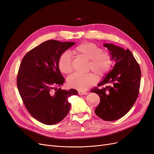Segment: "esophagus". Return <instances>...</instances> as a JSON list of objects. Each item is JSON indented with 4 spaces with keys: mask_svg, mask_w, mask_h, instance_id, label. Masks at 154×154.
<instances>
[{
    "mask_svg": "<svg viewBox=\"0 0 154 154\" xmlns=\"http://www.w3.org/2000/svg\"><path fill=\"white\" fill-rule=\"evenodd\" d=\"M79 95H87L88 94V92H83V91H79L78 92Z\"/></svg>",
    "mask_w": 154,
    "mask_h": 154,
    "instance_id": "1",
    "label": "esophagus"
}]
</instances>
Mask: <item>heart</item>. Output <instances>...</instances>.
<instances>
[{
  "instance_id": "heart-1",
  "label": "heart",
  "mask_w": 154,
  "mask_h": 154,
  "mask_svg": "<svg viewBox=\"0 0 154 154\" xmlns=\"http://www.w3.org/2000/svg\"><path fill=\"white\" fill-rule=\"evenodd\" d=\"M74 52L82 55L89 60L88 70H91L99 77L106 75L110 70L112 59L111 55L102 52V49L97 45L91 42H83L77 45ZM59 70L63 74H70L73 70L72 57L69 52H64L59 57L58 60ZM97 80L96 76L88 73L81 74L79 73L71 75L67 79L68 85L79 91H85L93 85Z\"/></svg>"
}]
</instances>
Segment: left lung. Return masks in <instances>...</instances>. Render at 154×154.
<instances>
[{"instance_id": "8db88e82", "label": "left lung", "mask_w": 154, "mask_h": 154, "mask_svg": "<svg viewBox=\"0 0 154 154\" xmlns=\"http://www.w3.org/2000/svg\"><path fill=\"white\" fill-rule=\"evenodd\" d=\"M106 47L114 66L103 77L91 92L98 94L100 101L95 110V114L106 121H114L124 117L131 109L138 96L141 71L138 63L128 49L106 43Z\"/></svg>"}]
</instances>
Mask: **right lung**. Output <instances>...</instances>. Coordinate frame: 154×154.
<instances>
[{"mask_svg": "<svg viewBox=\"0 0 154 154\" xmlns=\"http://www.w3.org/2000/svg\"><path fill=\"white\" fill-rule=\"evenodd\" d=\"M75 44L47 40L27 53L20 63L17 84L21 98L32 116L45 125L66 117L70 108L68 98L78 94L73 88H57L65 81L58 66L59 57Z\"/></svg>", "mask_w": 154, "mask_h": 154, "instance_id": "add662e5", "label": "right lung"}]
</instances>
